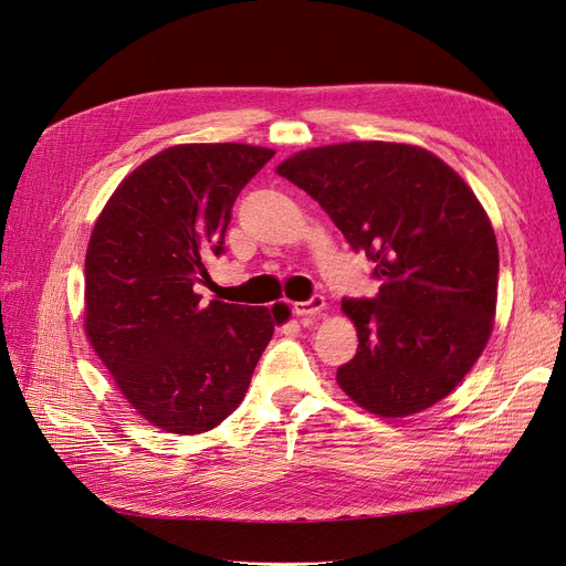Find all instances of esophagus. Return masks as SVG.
<instances>
[{"label":"esophagus","mask_w":566,"mask_h":566,"mask_svg":"<svg viewBox=\"0 0 566 566\" xmlns=\"http://www.w3.org/2000/svg\"><path fill=\"white\" fill-rule=\"evenodd\" d=\"M324 307H326L324 296H312L310 301H301V303L291 305V310H294L296 317H315V315H319Z\"/></svg>","instance_id":"esophagus-1"}]
</instances>
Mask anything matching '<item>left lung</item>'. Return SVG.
Here are the masks:
<instances>
[{
    "mask_svg": "<svg viewBox=\"0 0 566 566\" xmlns=\"http://www.w3.org/2000/svg\"><path fill=\"white\" fill-rule=\"evenodd\" d=\"M277 175L315 198L380 291L343 298L359 333L336 380L380 417L431 408L464 380L492 333L499 247L483 205L420 146L347 142L298 151Z\"/></svg>",
    "mask_w": 566,
    "mask_h": 566,
    "instance_id": "1",
    "label": "left lung"
}]
</instances>
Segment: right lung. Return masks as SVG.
Returning a JSON list of instances; mask_svg holds the SVG:
<instances>
[{"mask_svg": "<svg viewBox=\"0 0 566 566\" xmlns=\"http://www.w3.org/2000/svg\"><path fill=\"white\" fill-rule=\"evenodd\" d=\"M275 156L249 144L170 146L125 177L86 254V333L120 394L167 433L233 412L286 305H200L242 188Z\"/></svg>", "mask_w": 566, "mask_h": 566, "instance_id": "1", "label": "right lung"}]
</instances>
